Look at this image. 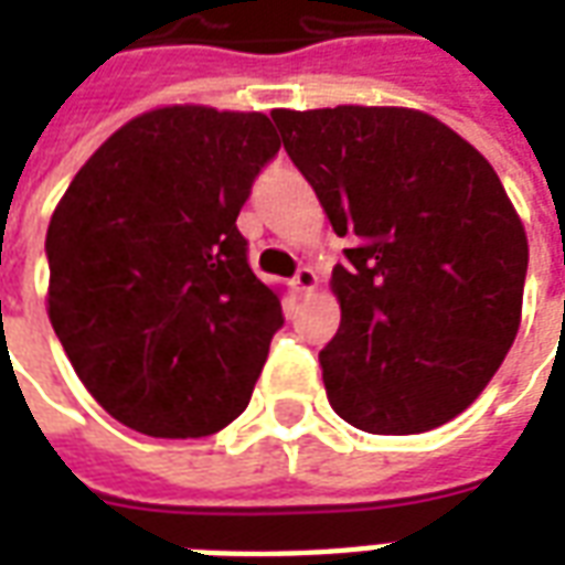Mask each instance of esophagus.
<instances>
[{
  "mask_svg": "<svg viewBox=\"0 0 565 565\" xmlns=\"http://www.w3.org/2000/svg\"><path fill=\"white\" fill-rule=\"evenodd\" d=\"M294 287H296V294H311V290L318 287V271L311 269V266H302V269L296 271Z\"/></svg>",
  "mask_w": 565,
  "mask_h": 565,
  "instance_id": "1",
  "label": "esophagus"
}]
</instances>
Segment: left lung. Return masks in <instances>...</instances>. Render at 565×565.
Wrapping results in <instances>:
<instances>
[{"label": "left lung", "instance_id": "obj_1", "mask_svg": "<svg viewBox=\"0 0 565 565\" xmlns=\"http://www.w3.org/2000/svg\"><path fill=\"white\" fill-rule=\"evenodd\" d=\"M284 150L351 238L323 351L335 415L375 436L448 424L521 327L530 245L493 166L438 117L396 105L275 108Z\"/></svg>", "mask_w": 565, "mask_h": 565}]
</instances>
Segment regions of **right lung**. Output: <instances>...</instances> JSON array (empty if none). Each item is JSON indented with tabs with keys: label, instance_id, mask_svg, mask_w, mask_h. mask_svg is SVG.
I'll use <instances>...</instances> for the list:
<instances>
[{
	"label": "right lung",
	"instance_id": "1",
	"mask_svg": "<svg viewBox=\"0 0 565 565\" xmlns=\"http://www.w3.org/2000/svg\"><path fill=\"white\" fill-rule=\"evenodd\" d=\"M278 148L259 111L162 105L108 136L56 202L47 318L129 429L214 436L250 403L284 318L235 217Z\"/></svg>",
	"mask_w": 565,
	"mask_h": 565
}]
</instances>
